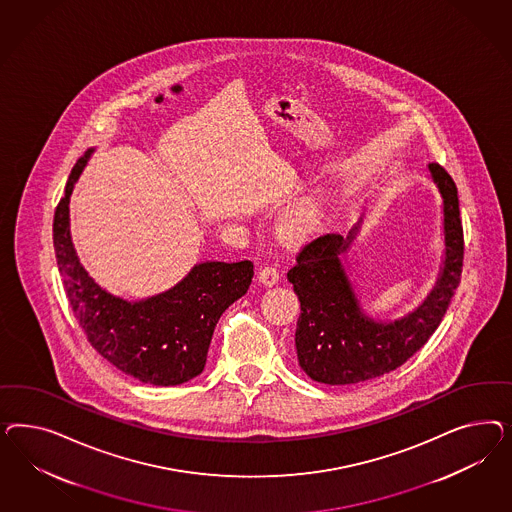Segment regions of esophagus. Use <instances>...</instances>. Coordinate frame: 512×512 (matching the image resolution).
Segmentation results:
<instances>
[{"label": "esophagus", "mask_w": 512, "mask_h": 512, "mask_svg": "<svg viewBox=\"0 0 512 512\" xmlns=\"http://www.w3.org/2000/svg\"><path fill=\"white\" fill-rule=\"evenodd\" d=\"M259 279L263 281L266 287H272L279 281V270L272 264H266L261 270H259Z\"/></svg>", "instance_id": "1"}]
</instances>
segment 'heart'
Instances as JSON below:
<instances>
[{"instance_id": "1", "label": "heart", "mask_w": 512, "mask_h": 512, "mask_svg": "<svg viewBox=\"0 0 512 512\" xmlns=\"http://www.w3.org/2000/svg\"><path fill=\"white\" fill-rule=\"evenodd\" d=\"M321 206L315 201L302 202L295 212H291L285 217L283 225H281V233L287 240H304L310 234L317 231V227L321 225Z\"/></svg>"}]
</instances>
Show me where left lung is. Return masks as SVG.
Here are the masks:
<instances>
[{"label":"left lung","instance_id":"1","mask_svg":"<svg viewBox=\"0 0 512 512\" xmlns=\"http://www.w3.org/2000/svg\"><path fill=\"white\" fill-rule=\"evenodd\" d=\"M428 169L443 197L445 261L432 293L417 310L390 323L373 321L362 311L340 259L358 227L347 238L321 234L296 255L287 274L300 300L296 355L313 381L351 385L400 368L430 340L449 310L464 266L460 202L449 172L437 163Z\"/></svg>","mask_w":512,"mask_h":512}]
</instances>
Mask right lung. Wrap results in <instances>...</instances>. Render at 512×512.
Segmentation results:
<instances>
[{"label": "right lung", "instance_id": "obj_1", "mask_svg": "<svg viewBox=\"0 0 512 512\" xmlns=\"http://www.w3.org/2000/svg\"><path fill=\"white\" fill-rule=\"evenodd\" d=\"M93 150L75 165L84 169ZM80 173L69 174L65 197L54 214V251L67 302L93 349L112 366L142 383L182 385L204 370L208 347L219 317L234 300L248 293L253 263L197 264L161 295L127 302L93 281L69 233V197Z\"/></svg>", "mask_w": 512, "mask_h": 512}]
</instances>
